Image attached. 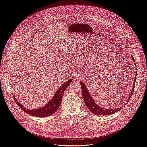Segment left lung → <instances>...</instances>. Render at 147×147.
<instances>
[{
	"mask_svg": "<svg viewBox=\"0 0 147 147\" xmlns=\"http://www.w3.org/2000/svg\"><path fill=\"white\" fill-rule=\"evenodd\" d=\"M132 60H133V61H134L135 63V61L133 57H132ZM136 74H137V73H136ZM136 74L135 75L136 77ZM135 81H136V78H135V81L134 83V85H133L132 90H131V93L129 94V99H127L126 103H127L129 102L130 98L131 97L133 93H134L135 85ZM80 84L81 85L82 94L84 101V103L86 104V107H87V108L91 112H92V113H93L96 115H107L114 114V113H116V112H118V111H120L121 109H122L123 107H118V108H116V109H107L100 108L94 100L92 96L90 95V94L89 93V91L87 88L85 84H84L82 82H80Z\"/></svg>",
	"mask_w": 147,
	"mask_h": 147,
	"instance_id": "1",
	"label": "left lung"
}]
</instances>
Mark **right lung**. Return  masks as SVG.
Masks as SVG:
<instances>
[{
  "label": "right lung",
  "mask_w": 147,
  "mask_h": 147,
  "mask_svg": "<svg viewBox=\"0 0 147 147\" xmlns=\"http://www.w3.org/2000/svg\"><path fill=\"white\" fill-rule=\"evenodd\" d=\"M72 79H70L64 84H63L62 86H61L56 91L52 99L45 104L44 107H41L40 108H38L37 109H27L24 107L22 104L20 103L15 98L14 96H13V99H14L16 102L17 103L20 108L28 114L38 117H46L50 116L55 113L59 108L61 102L63 94L65 90L68 87L70 84L72 82Z\"/></svg>",
  "instance_id": "add662e5"
}]
</instances>
